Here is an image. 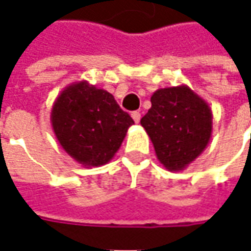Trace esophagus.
<instances>
[{
	"label": "esophagus",
	"mask_w": 251,
	"mask_h": 251,
	"mask_svg": "<svg viewBox=\"0 0 251 251\" xmlns=\"http://www.w3.org/2000/svg\"><path fill=\"white\" fill-rule=\"evenodd\" d=\"M131 117H132V120L135 121V123H140L141 113L140 111H132V113H131Z\"/></svg>",
	"instance_id": "34e87169"
}]
</instances>
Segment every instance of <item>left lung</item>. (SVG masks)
Here are the masks:
<instances>
[{
    "label": "left lung",
    "mask_w": 251,
    "mask_h": 251,
    "mask_svg": "<svg viewBox=\"0 0 251 251\" xmlns=\"http://www.w3.org/2000/svg\"><path fill=\"white\" fill-rule=\"evenodd\" d=\"M141 119L159 162L178 172L202 153L212 132V113L204 99L186 85L158 89Z\"/></svg>",
    "instance_id": "8db88e82"
}]
</instances>
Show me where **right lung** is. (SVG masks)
I'll use <instances>...</instances> for the list:
<instances>
[{
	"label": "right lung",
	"instance_id": "add662e5",
	"mask_svg": "<svg viewBox=\"0 0 251 251\" xmlns=\"http://www.w3.org/2000/svg\"><path fill=\"white\" fill-rule=\"evenodd\" d=\"M132 124L111 93L86 81L67 86L51 109V126L60 145L86 168L107 163Z\"/></svg>",
	"mask_w": 251,
	"mask_h": 251
}]
</instances>
